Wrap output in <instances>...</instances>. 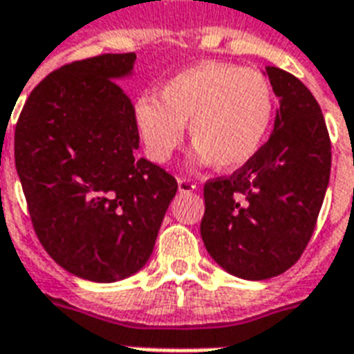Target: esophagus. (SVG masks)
Returning <instances> with one entry per match:
<instances>
[{
    "instance_id": "34e87169",
    "label": "esophagus",
    "mask_w": 354,
    "mask_h": 354,
    "mask_svg": "<svg viewBox=\"0 0 354 354\" xmlns=\"http://www.w3.org/2000/svg\"><path fill=\"white\" fill-rule=\"evenodd\" d=\"M196 189V183L191 182L189 178H178V191L180 193H191Z\"/></svg>"
}]
</instances>
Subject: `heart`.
Listing matches in <instances>:
<instances>
[{"instance_id": "obj_1", "label": "heart", "mask_w": 354, "mask_h": 354, "mask_svg": "<svg viewBox=\"0 0 354 354\" xmlns=\"http://www.w3.org/2000/svg\"><path fill=\"white\" fill-rule=\"evenodd\" d=\"M160 101L141 97L133 115L150 160L165 163L182 145L183 127L200 163L235 171L259 154L274 121L272 86L255 69L202 62L169 79Z\"/></svg>"}]
</instances>
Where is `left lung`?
Here are the masks:
<instances>
[{
	"instance_id": "left-lung-1",
	"label": "left lung",
	"mask_w": 354,
	"mask_h": 354,
	"mask_svg": "<svg viewBox=\"0 0 354 354\" xmlns=\"http://www.w3.org/2000/svg\"><path fill=\"white\" fill-rule=\"evenodd\" d=\"M279 97L274 133L232 176L205 182L200 235L230 274L275 277L297 263L314 233L330 176V139L322 108L301 80L266 68Z\"/></svg>"
}]
</instances>
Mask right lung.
Segmentation results:
<instances>
[{
  "label": "right lung",
  "mask_w": 354,
  "mask_h": 354,
  "mask_svg": "<svg viewBox=\"0 0 354 354\" xmlns=\"http://www.w3.org/2000/svg\"><path fill=\"white\" fill-rule=\"evenodd\" d=\"M133 62L136 53H106L55 69L30 91L14 132L38 241L69 274L95 283L143 268L178 191L165 169L133 156V104L115 82Z\"/></svg>",
  "instance_id": "add662e5"
}]
</instances>
